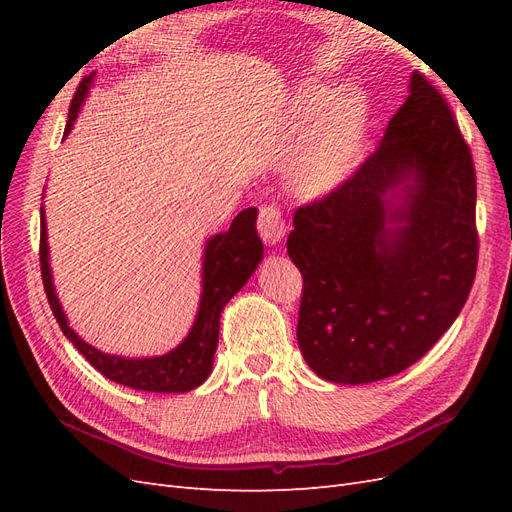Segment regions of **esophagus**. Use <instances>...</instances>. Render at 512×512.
Segmentation results:
<instances>
[{
  "mask_svg": "<svg viewBox=\"0 0 512 512\" xmlns=\"http://www.w3.org/2000/svg\"><path fill=\"white\" fill-rule=\"evenodd\" d=\"M258 232H260V239L267 245H275L284 239V235H286L284 218H282V213L277 211L275 205H267L260 209Z\"/></svg>",
  "mask_w": 512,
  "mask_h": 512,
  "instance_id": "34e87169",
  "label": "esophagus"
}]
</instances>
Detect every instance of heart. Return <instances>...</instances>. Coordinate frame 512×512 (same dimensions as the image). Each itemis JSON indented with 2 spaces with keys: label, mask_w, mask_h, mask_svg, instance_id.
<instances>
[{
  "label": "heart",
  "mask_w": 512,
  "mask_h": 512,
  "mask_svg": "<svg viewBox=\"0 0 512 512\" xmlns=\"http://www.w3.org/2000/svg\"><path fill=\"white\" fill-rule=\"evenodd\" d=\"M301 128L309 126L288 181L301 198L327 196L346 183L363 156L367 104L356 87L305 83L299 89Z\"/></svg>",
  "instance_id": "1"
}]
</instances>
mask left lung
<instances>
[{"label": "left lung", "mask_w": 512, "mask_h": 512, "mask_svg": "<svg viewBox=\"0 0 512 512\" xmlns=\"http://www.w3.org/2000/svg\"><path fill=\"white\" fill-rule=\"evenodd\" d=\"M292 224L297 339L316 376L367 384L425 356L466 305L478 256L472 153L440 91L412 72L380 147Z\"/></svg>", "instance_id": "1"}]
</instances>
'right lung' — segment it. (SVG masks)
<instances>
[{
    "mask_svg": "<svg viewBox=\"0 0 512 512\" xmlns=\"http://www.w3.org/2000/svg\"><path fill=\"white\" fill-rule=\"evenodd\" d=\"M94 76L96 74L85 76L79 89H76L70 104L64 138L74 128V121L81 113L91 85H94ZM256 218V207L243 209L237 218L232 220L226 232H218V235L207 239L203 252V273H200V277H203V290H200L198 312L192 322V329L183 337V342L166 354L132 359V356L108 354L94 348L68 324L66 312L57 299L53 284L49 241H46L49 235H46V215L42 205L40 269L46 299H49V305L61 331H64V335L74 344V348L79 350L102 376L117 384L151 393H188L196 389V386H200L209 378L213 369V356L215 350H218L220 339L222 309L245 286V282L250 280L262 260V241L256 232Z\"/></svg>",
    "mask_w": 512,
    "mask_h": 512,
    "instance_id": "right-lung-1",
    "label": "right lung"
}]
</instances>
